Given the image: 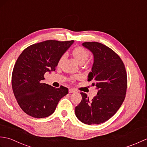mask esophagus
Returning a JSON list of instances; mask_svg holds the SVG:
<instances>
[{"label":"esophagus","instance_id":"obj_1","mask_svg":"<svg viewBox=\"0 0 147 147\" xmlns=\"http://www.w3.org/2000/svg\"><path fill=\"white\" fill-rule=\"evenodd\" d=\"M76 92V90H74V89H73V88H70V89H69V92L70 93H74V92Z\"/></svg>","mask_w":147,"mask_h":147}]
</instances>
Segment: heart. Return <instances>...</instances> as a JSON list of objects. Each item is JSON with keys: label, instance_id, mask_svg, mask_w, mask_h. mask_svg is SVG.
<instances>
[{"label": "heart", "instance_id": "b5f03b06", "mask_svg": "<svg viewBox=\"0 0 147 147\" xmlns=\"http://www.w3.org/2000/svg\"><path fill=\"white\" fill-rule=\"evenodd\" d=\"M73 54L74 58H75L78 61V62L81 64H83L85 63L90 56L89 52L88 51H86L85 48L82 47H78L74 49L73 52ZM64 58H65V54L62 55L60 58V59H59V62H58L59 65H60L61 64V62L64 60ZM78 78L79 76H72L71 78V80H75L77 78Z\"/></svg>", "mask_w": 147, "mask_h": 147}]
</instances>
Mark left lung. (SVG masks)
Listing matches in <instances>:
<instances>
[{"instance_id":"8db88e82","label":"left lung","mask_w":147,"mask_h":147,"mask_svg":"<svg viewBox=\"0 0 147 147\" xmlns=\"http://www.w3.org/2000/svg\"><path fill=\"white\" fill-rule=\"evenodd\" d=\"M82 45L92 52L94 62L88 81L98 89L92 100L82 92V101L75 107L78 119L86 124H99L116 113L125 98L127 74L123 61L116 53L98 42H84Z\"/></svg>"}]
</instances>
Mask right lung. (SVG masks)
I'll list each match as a JSON object with an SVG mask.
<instances>
[{
    "label": "right lung",
    "instance_id": "add662e5",
    "mask_svg": "<svg viewBox=\"0 0 147 147\" xmlns=\"http://www.w3.org/2000/svg\"><path fill=\"white\" fill-rule=\"evenodd\" d=\"M74 40H46L28 47L19 56L12 74V87L21 109L35 118L54 113L68 88H55L42 83L47 72L55 70L59 59Z\"/></svg>",
    "mask_w": 147,
    "mask_h": 147
}]
</instances>
